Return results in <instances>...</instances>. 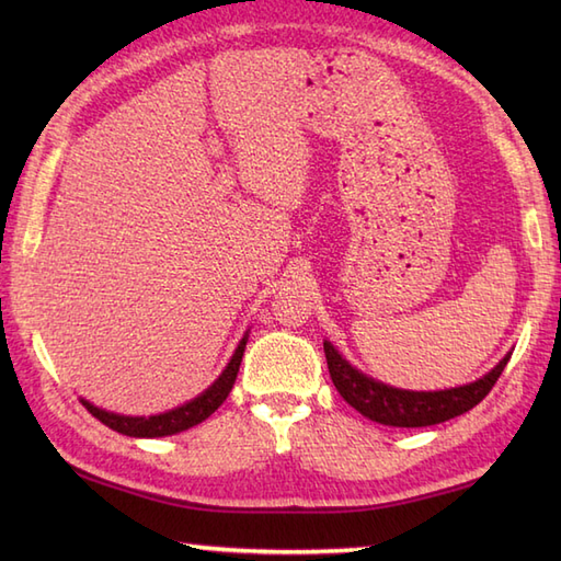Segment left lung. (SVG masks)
I'll return each instance as SVG.
<instances>
[{"label": "left lung", "instance_id": "left-lung-1", "mask_svg": "<svg viewBox=\"0 0 561 561\" xmlns=\"http://www.w3.org/2000/svg\"><path fill=\"white\" fill-rule=\"evenodd\" d=\"M323 350L332 383H335L340 396L347 400L356 412H362L368 420L378 424L408 428L448 422L453 416H460L472 410L474 404H480L490 396V390L494 388L499 376L504 371V366L511 359V354H506L490 374L474 380V383L448 390L420 392L392 388L364 376L359 368H354L347 359H342V354L332 347L328 340L323 342Z\"/></svg>", "mask_w": 561, "mask_h": 561}]
</instances>
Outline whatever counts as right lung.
<instances>
[{
	"instance_id": "add662e5",
	"label": "right lung",
	"mask_w": 561,
	"mask_h": 561,
	"mask_svg": "<svg viewBox=\"0 0 561 561\" xmlns=\"http://www.w3.org/2000/svg\"><path fill=\"white\" fill-rule=\"evenodd\" d=\"M245 342L248 337L241 340L238 344L229 366L224 368L221 376L214 380V383L197 396L195 400H190L181 408L169 410L163 414H153V416H125V414H115V412H105L96 404H91L89 400H81L83 408H87L99 422H103L105 426H111L113 432L125 434V436H137V438H159V436H171V434H181L185 428L195 426L199 422H205L211 412L219 410V404L229 398V392L236 383L238 368H241V359L245 352Z\"/></svg>"
}]
</instances>
